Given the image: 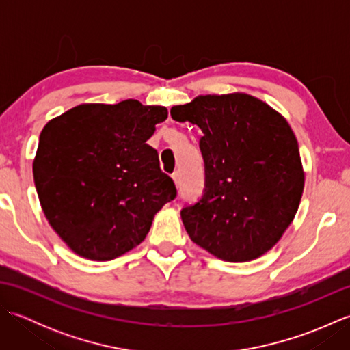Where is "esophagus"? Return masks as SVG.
<instances>
[{"label":"esophagus","instance_id":"1","mask_svg":"<svg viewBox=\"0 0 350 350\" xmlns=\"http://www.w3.org/2000/svg\"><path fill=\"white\" fill-rule=\"evenodd\" d=\"M171 177H173L176 187H179V185H180V173H179V171H176V173L171 176Z\"/></svg>","mask_w":350,"mask_h":350}]
</instances>
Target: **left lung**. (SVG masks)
I'll list each match as a JSON object with an SVG mask.
<instances>
[{"instance_id": "left-lung-1", "label": "left lung", "mask_w": 350, "mask_h": 350, "mask_svg": "<svg viewBox=\"0 0 350 350\" xmlns=\"http://www.w3.org/2000/svg\"><path fill=\"white\" fill-rule=\"evenodd\" d=\"M203 131V197L182 209L191 237L224 262H251L292 224L304 192L298 139L278 111L247 93L197 96L170 111Z\"/></svg>"}]
</instances>
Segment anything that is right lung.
Segmentation results:
<instances>
[{
	"instance_id": "1",
	"label": "right lung",
	"mask_w": 350,
	"mask_h": 350,
	"mask_svg": "<svg viewBox=\"0 0 350 350\" xmlns=\"http://www.w3.org/2000/svg\"><path fill=\"white\" fill-rule=\"evenodd\" d=\"M167 117L165 107L128 99L83 103L44 124L34 185L44 217L75 254L96 262L123 256L174 200V182L147 144Z\"/></svg>"
}]
</instances>
